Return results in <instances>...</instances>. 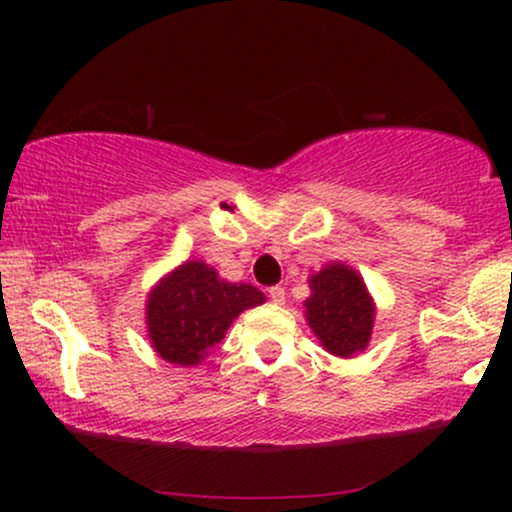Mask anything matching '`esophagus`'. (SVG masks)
Segmentation results:
<instances>
[{"label": "esophagus", "instance_id": "34e87169", "mask_svg": "<svg viewBox=\"0 0 512 512\" xmlns=\"http://www.w3.org/2000/svg\"><path fill=\"white\" fill-rule=\"evenodd\" d=\"M269 298H272L274 303H284V298H286V291L281 289V286H272V289H269Z\"/></svg>", "mask_w": 512, "mask_h": 512}]
</instances>
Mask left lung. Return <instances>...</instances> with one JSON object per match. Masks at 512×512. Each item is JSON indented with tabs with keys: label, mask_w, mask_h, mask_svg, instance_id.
Here are the masks:
<instances>
[{
	"label": "left lung",
	"mask_w": 512,
	"mask_h": 512,
	"mask_svg": "<svg viewBox=\"0 0 512 512\" xmlns=\"http://www.w3.org/2000/svg\"><path fill=\"white\" fill-rule=\"evenodd\" d=\"M305 320L325 351L339 358H354L366 349L375 325V301L366 281L354 267L330 262L308 276Z\"/></svg>",
	"instance_id": "8db88e82"
}]
</instances>
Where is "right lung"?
Wrapping results in <instances>:
<instances>
[{
  "instance_id": "1",
  "label": "right lung",
  "mask_w": 512,
  "mask_h": 512,
  "mask_svg": "<svg viewBox=\"0 0 512 512\" xmlns=\"http://www.w3.org/2000/svg\"><path fill=\"white\" fill-rule=\"evenodd\" d=\"M264 301L252 284H233L204 260H187L161 276L146 296V337L163 361L197 366L243 310Z\"/></svg>"
}]
</instances>
